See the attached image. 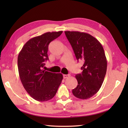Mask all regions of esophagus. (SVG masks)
<instances>
[{"label": "esophagus", "mask_w": 128, "mask_h": 128, "mask_svg": "<svg viewBox=\"0 0 128 128\" xmlns=\"http://www.w3.org/2000/svg\"><path fill=\"white\" fill-rule=\"evenodd\" d=\"M69 77H70V75H69V74H64L63 75V77H64V79L67 78H68Z\"/></svg>", "instance_id": "esophagus-1"}]
</instances>
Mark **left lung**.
Here are the masks:
<instances>
[{
  "label": "left lung",
  "instance_id": "obj_1",
  "mask_svg": "<svg viewBox=\"0 0 128 128\" xmlns=\"http://www.w3.org/2000/svg\"><path fill=\"white\" fill-rule=\"evenodd\" d=\"M77 60L84 62L81 74L75 76L77 86L72 90L76 98L87 99L100 89L107 71V62L101 43L90 34L76 31H66Z\"/></svg>",
  "mask_w": 128,
  "mask_h": 128
}]
</instances>
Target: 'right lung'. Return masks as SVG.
<instances>
[{
    "mask_svg": "<svg viewBox=\"0 0 128 128\" xmlns=\"http://www.w3.org/2000/svg\"><path fill=\"white\" fill-rule=\"evenodd\" d=\"M62 33V31L47 32L32 38L18 54L17 64L21 83L28 94L39 102L53 98L63 78L62 73L43 69L44 62L48 60L47 51L50 43Z\"/></svg>",
    "mask_w": 128,
    "mask_h": 128,
    "instance_id": "right-lung-1",
    "label": "right lung"
}]
</instances>
